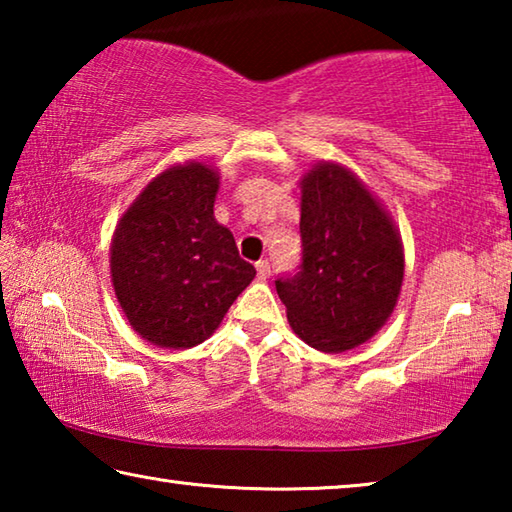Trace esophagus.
Returning a JSON list of instances; mask_svg holds the SVG:
<instances>
[{"label": "esophagus", "mask_w": 512, "mask_h": 512, "mask_svg": "<svg viewBox=\"0 0 512 512\" xmlns=\"http://www.w3.org/2000/svg\"><path fill=\"white\" fill-rule=\"evenodd\" d=\"M255 266H257V275L262 277V280H266V277L271 275V262H268V259H259Z\"/></svg>", "instance_id": "34e87169"}]
</instances>
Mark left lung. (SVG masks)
I'll list each match as a JSON object with an SVG mask.
<instances>
[{
  "label": "left lung",
  "mask_w": 512,
  "mask_h": 512,
  "mask_svg": "<svg viewBox=\"0 0 512 512\" xmlns=\"http://www.w3.org/2000/svg\"><path fill=\"white\" fill-rule=\"evenodd\" d=\"M302 262L275 280L289 325L320 352L366 343L393 314L404 280L395 223L350 169L318 162L300 180Z\"/></svg>",
  "instance_id": "1"
}]
</instances>
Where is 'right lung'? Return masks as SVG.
I'll return each instance as SVG.
<instances>
[{"mask_svg": "<svg viewBox=\"0 0 512 512\" xmlns=\"http://www.w3.org/2000/svg\"><path fill=\"white\" fill-rule=\"evenodd\" d=\"M219 173L203 162L155 176L117 223L112 287L128 323L158 348L185 350L221 325L255 277L235 237L214 219Z\"/></svg>", "mask_w": 512, "mask_h": 512, "instance_id": "add662e5", "label": "right lung"}]
</instances>
